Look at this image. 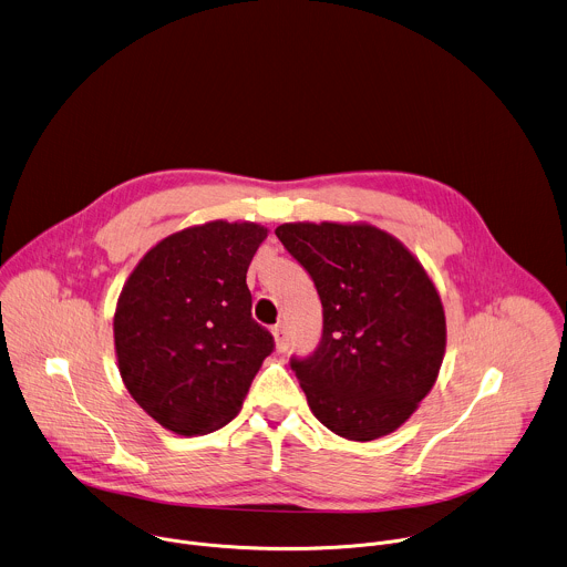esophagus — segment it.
Returning <instances> with one entry per match:
<instances>
[{"mask_svg": "<svg viewBox=\"0 0 567 567\" xmlns=\"http://www.w3.org/2000/svg\"><path fill=\"white\" fill-rule=\"evenodd\" d=\"M271 333H274V340H276V351H278V353H285L287 347H289L287 327H285V324H276V327L271 329Z\"/></svg>", "mask_w": 567, "mask_h": 567, "instance_id": "esophagus-1", "label": "esophagus"}]
</instances>
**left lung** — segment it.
I'll return each mask as SVG.
<instances>
[{"label":"left lung","instance_id":"1","mask_svg":"<svg viewBox=\"0 0 567 567\" xmlns=\"http://www.w3.org/2000/svg\"><path fill=\"white\" fill-rule=\"evenodd\" d=\"M276 236L322 300V340L291 360L311 413L349 442L398 431L431 393L446 313L424 265L371 223H285Z\"/></svg>","mask_w":567,"mask_h":567}]
</instances>
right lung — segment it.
Here are the masks:
<instances>
[{
  "label": "right lung",
  "instance_id": "obj_1",
  "mask_svg": "<svg viewBox=\"0 0 567 567\" xmlns=\"http://www.w3.org/2000/svg\"><path fill=\"white\" fill-rule=\"evenodd\" d=\"M269 229L209 220L158 240L127 276L114 353L134 402L163 429L196 437L231 422L271 333L251 318L247 269Z\"/></svg>",
  "mask_w": 567,
  "mask_h": 567
}]
</instances>
